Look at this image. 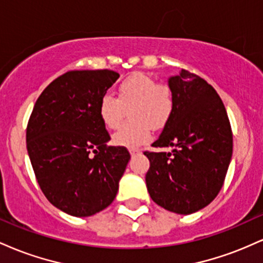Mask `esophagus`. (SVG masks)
Listing matches in <instances>:
<instances>
[{"label":"esophagus","instance_id":"34e87169","mask_svg":"<svg viewBox=\"0 0 263 263\" xmlns=\"http://www.w3.org/2000/svg\"><path fill=\"white\" fill-rule=\"evenodd\" d=\"M129 153H131L132 157H135L136 155H138V153H140V151H138V149H129Z\"/></svg>","mask_w":263,"mask_h":263}]
</instances>
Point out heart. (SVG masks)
Wrapping results in <instances>:
<instances>
[{
  "label": "heart",
  "instance_id": "1",
  "mask_svg": "<svg viewBox=\"0 0 263 263\" xmlns=\"http://www.w3.org/2000/svg\"><path fill=\"white\" fill-rule=\"evenodd\" d=\"M174 107L173 91L167 84L157 83L144 73H134L120 84L117 99L105 93L99 101V116L107 128L121 125L126 111L131 122L112 136L116 146L135 149L151 140V126L161 127L170 120Z\"/></svg>",
  "mask_w": 263,
  "mask_h": 263
}]
</instances>
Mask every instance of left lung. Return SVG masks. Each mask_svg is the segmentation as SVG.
<instances>
[{
  "label": "left lung",
  "instance_id": "1",
  "mask_svg": "<svg viewBox=\"0 0 263 263\" xmlns=\"http://www.w3.org/2000/svg\"><path fill=\"white\" fill-rule=\"evenodd\" d=\"M174 107L153 147L146 184L151 198L165 210L188 215L219 194L232 156V132L226 108L210 84L182 69L168 79Z\"/></svg>",
  "mask_w": 263,
  "mask_h": 263
}]
</instances>
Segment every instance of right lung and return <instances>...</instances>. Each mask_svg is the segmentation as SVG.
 I'll return each instance as SVG.
<instances>
[{
    "instance_id": "right-lung-1",
    "label": "right lung",
    "mask_w": 263,
    "mask_h": 263,
    "mask_svg": "<svg viewBox=\"0 0 263 263\" xmlns=\"http://www.w3.org/2000/svg\"><path fill=\"white\" fill-rule=\"evenodd\" d=\"M119 77L107 69L68 71L45 87L29 117L27 151L37 182L71 216H91L112 203L131 158L125 147L107 146L98 111Z\"/></svg>"
}]
</instances>
